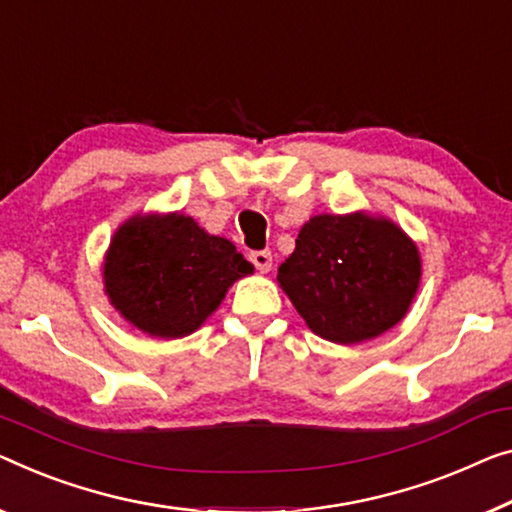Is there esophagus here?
I'll use <instances>...</instances> for the list:
<instances>
[{"label": "esophagus", "instance_id": "obj_1", "mask_svg": "<svg viewBox=\"0 0 512 512\" xmlns=\"http://www.w3.org/2000/svg\"><path fill=\"white\" fill-rule=\"evenodd\" d=\"M250 262L255 264L257 271L266 273V271L271 269V264H273V255L269 253V250H255V253H250Z\"/></svg>", "mask_w": 512, "mask_h": 512}]
</instances>
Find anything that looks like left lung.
Instances as JSON below:
<instances>
[{"label": "left lung", "mask_w": 512, "mask_h": 512, "mask_svg": "<svg viewBox=\"0 0 512 512\" xmlns=\"http://www.w3.org/2000/svg\"><path fill=\"white\" fill-rule=\"evenodd\" d=\"M418 280L421 259L407 234L363 213L310 218L278 269L305 324L340 345L377 338L398 324Z\"/></svg>", "instance_id": "obj_1"}]
</instances>
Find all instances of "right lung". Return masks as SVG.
Returning <instances> with one entry per match:
<instances>
[{"instance_id": "right-lung-1", "label": "right lung", "mask_w": 512, "mask_h": 512, "mask_svg": "<svg viewBox=\"0 0 512 512\" xmlns=\"http://www.w3.org/2000/svg\"><path fill=\"white\" fill-rule=\"evenodd\" d=\"M105 292L137 329L181 338L200 329L234 280L253 264L234 243L209 236L193 218H133L114 234L105 259Z\"/></svg>"}]
</instances>
